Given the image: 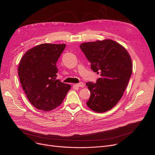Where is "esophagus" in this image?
Instances as JSON below:
<instances>
[{
	"instance_id": "esophagus-1",
	"label": "esophagus",
	"mask_w": 155,
	"mask_h": 155,
	"mask_svg": "<svg viewBox=\"0 0 155 155\" xmlns=\"http://www.w3.org/2000/svg\"><path fill=\"white\" fill-rule=\"evenodd\" d=\"M75 85H77L78 87H84V86H85V85L83 82H80L78 84H77Z\"/></svg>"
}]
</instances>
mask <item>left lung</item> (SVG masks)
<instances>
[{
  "label": "left lung",
  "mask_w": 155,
  "mask_h": 155,
  "mask_svg": "<svg viewBox=\"0 0 155 155\" xmlns=\"http://www.w3.org/2000/svg\"><path fill=\"white\" fill-rule=\"evenodd\" d=\"M80 48L101 78L87 82L91 97L87 106L102 113L112 109L123 97L133 71L131 58L126 48L112 39L82 43Z\"/></svg>",
  "instance_id": "8db88e82"
}]
</instances>
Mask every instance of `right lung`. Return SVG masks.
Here are the masks:
<instances>
[{
    "mask_svg": "<svg viewBox=\"0 0 155 155\" xmlns=\"http://www.w3.org/2000/svg\"><path fill=\"white\" fill-rule=\"evenodd\" d=\"M65 44L44 43L28 50L20 60L18 75L27 98L35 107L54 109L63 102L71 88L56 80V62Z\"/></svg>",
    "mask_w": 155,
    "mask_h": 155,
    "instance_id": "obj_1",
    "label": "right lung"
}]
</instances>
